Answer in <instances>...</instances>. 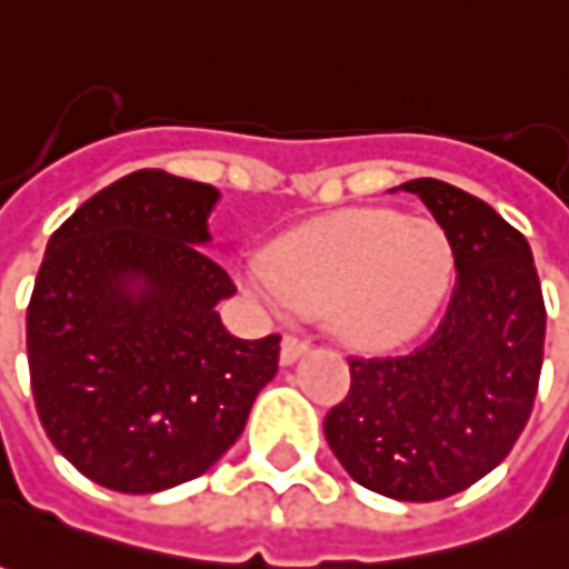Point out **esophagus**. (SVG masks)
I'll use <instances>...</instances> for the list:
<instances>
[{
    "instance_id": "1",
    "label": "esophagus",
    "mask_w": 569,
    "mask_h": 569,
    "mask_svg": "<svg viewBox=\"0 0 569 569\" xmlns=\"http://www.w3.org/2000/svg\"><path fill=\"white\" fill-rule=\"evenodd\" d=\"M305 351H308V342H305V339H299V336H283V342H280V365L299 361Z\"/></svg>"
}]
</instances>
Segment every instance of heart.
I'll return each instance as SVG.
<instances>
[{
	"instance_id": "1",
	"label": "heart",
	"mask_w": 569,
	"mask_h": 569,
	"mask_svg": "<svg viewBox=\"0 0 569 569\" xmlns=\"http://www.w3.org/2000/svg\"><path fill=\"white\" fill-rule=\"evenodd\" d=\"M451 280L448 236L396 211H346L246 261V286L273 311L330 308L336 333L389 346L420 330Z\"/></svg>"
}]
</instances>
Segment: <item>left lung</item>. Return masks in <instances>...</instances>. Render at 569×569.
<instances>
[{"label":"left lung","instance_id":"8db88e82","mask_svg":"<svg viewBox=\"0 0 569 569\" xmlns=\"http://www.w3.org/2000/svg\"><path fill=\"white\" fill-rule=\"evenodd\" d=\"M446 230L455 289L430 339L401 355L349 358V396L323 420L355 482L398 501L463 492L508 458L532 415L545 299L529 242L463 189L405 183Z\"/></svg>","mask_w":569,"mask_h":569}]
</instances>
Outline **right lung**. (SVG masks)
<instances>
[{
	"instance_id": "obj_1",
	"label": "right lung",
	"mask_w": 569,
	"mask_h": 569,
	"mask_svg": "<svg viewBox=\"0 0 569 569\" xmlns=\"http://www.w3.org/2000/svg\"><path fill=\"white\" fill-rule=\"evenodd\" d=\"M218 189L133 171L58 227L27 305L52 446L92 482L149 496L202 477L277 373L280 336L236 339L230 273L202 252Z\"/></svg>"
}]
</instances>
